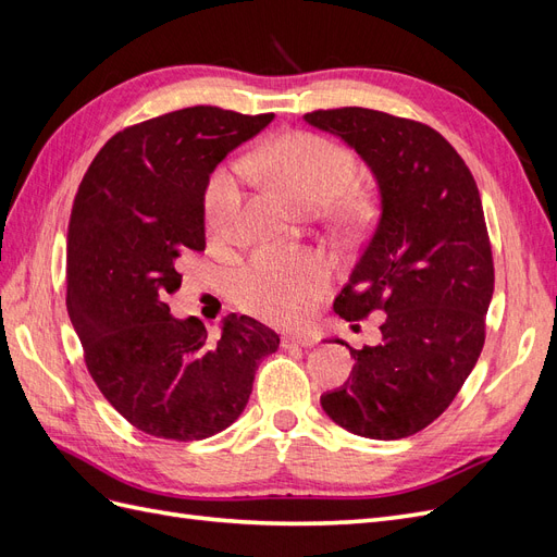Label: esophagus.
I'll list each match as a JSON object with an SVG mask.
<instances>
[{
  "instance_id": "1",
  "label": "esophagus",
  "mask_w": 557,
  "mask_h": 557,
  "mask_svg": "<svg viewBox=\"0 0 557 557\" xmlns=\"http://www.w3.org/2000/svg\"><path fill=\"white\" fill-rule=\"evenodd\" d=\"M315 344V336L313 334H290V336H283V346L285 348H311Z\"/></svg>"
}]
</instances>
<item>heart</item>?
Segmentation results:
<instances>
[{"mask_svg": "<svg viewBox=\"0 0 557 557\" xmlns=\"http://www.w3.org/2000/svg\"><path fill=\"white\" fill-rule=\"evenodd\" d=\"M250 170L267 172L281 188L309 209L336 202L344 211H360L362 195L348 190L358 174L356 156L342 144L311 132H290L248 160L215 170L205 195L209 232L227 239L237 230ZM327 288L325 262L307 252L262 250L237 276L239 305L269 323L297 325Z\"/></svg>", "mask_w": 557, "mask_h": 557, "instance_id": "obj_1", "label": "heart"}]
</instances>
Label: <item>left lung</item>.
Listing matches in <instances>:
<instances>
[{
    "mask_svg": "<svg viewBox=\"0 0 557 557\" xmlns=\"http://www.w3.org/2000/svg\"><path fill=\"white\" fill-rule=\"evenodd\" d=\"M305 121L356 148L381 193L379 223L334 313L352 323L385 311L383 339L350 348L348 381L320 404L352 434L404 440L450 407L483 350L495 267L476 181L425 123L360 107Z\"/></svg>",
    "mask_w": 557,
    "mask_h": 557,
    "instance_id": "1",
    "label": "left lung"
}]
</instances>
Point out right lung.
<instances>
[{
    "label": "right lung",
    "instance_id": "obj_1",
    "mask_svg": "<svg viewBox=\"0 0 557 557\" xmlns=\"http://www.w3.org/2000/svg\"><path fill=\"white\" fill-rule=\"evenodd\" d=\"M274 113L190 107L125 127L83 176L66 232V311L86 367L137 430L174 442L223 432L246 409L278 334L248 315L205 323L170 313L181 262L205 250V193L230 150Z\"/></svg>",
    "mask_w": 557,
    "mask_h": 557
}]
</instances>
